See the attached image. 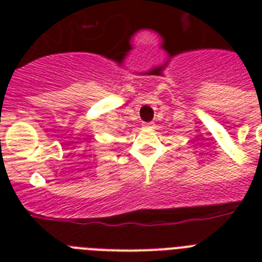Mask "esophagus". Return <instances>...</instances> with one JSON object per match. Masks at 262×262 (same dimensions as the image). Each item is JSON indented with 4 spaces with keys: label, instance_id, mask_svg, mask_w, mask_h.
I'll return each mask as SVG.
<instances>
[{
    "label": "esophagus",
    "instance_id": "obj_1",
    "mask_svg": "<svg viewBox=\"0 0 262 262\" xmlns=\"http://www.w3.org/2000/svg\"><path fill=\"white\" fill-rule=\"evenodd\" d=\"M143 126L144 127H152V126H154V123H152V122H144Z\"/></svg>",
    "mask_w": 262,
    "mask_h": 262
}]
</instances>
